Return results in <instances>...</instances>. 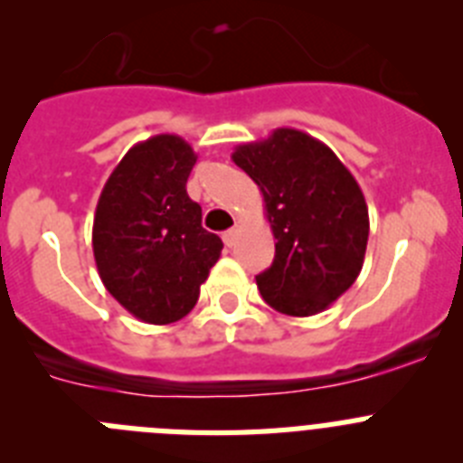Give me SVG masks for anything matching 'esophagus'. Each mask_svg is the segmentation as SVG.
I'll return each mask as SVG.
<instances>
[{
	"instance_id": "obj_1",
	"label": "esophagus",
	"mask_w": 463,
	"mask_h": 463,
	"mask_svg": "<svg viewBox=\"0 0 463 463\" xmlns=\"http://www.w3.org/2000/svg\"><path fill=\"white\" fill-rule=\"evenodd\" d=\"M236 236H239V232H236V229H229V232H224L222 234L224 245H227V248H232V245L236 243Z\"/></svg>"
}]
</instances>
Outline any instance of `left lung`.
<instances>
[{
	"label": "left lung",
	"instance_id": "obj_1",
	"mask_svg": "<svg viewBox=\"0 0 463 463\" xmlns=\"http://www.w3.org/2000/svg\"><path fill=\"white\" fill-rule=\"evenodd\" d=\"M232 159L260 187L276 239L273 264L257 276L261 298L292 317L322 313L362 271L369 241L362 187L329 146L292 127L241 143Z\"/></svg>",
	"mask_w": 463,
	"mask_h": 463
}]
</instances>
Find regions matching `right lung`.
Listing matches in <instances>:
<instances>
[{"instance_id":"obj_1","label":"right lung","mask_w":463,"mask_h":463,"mask_svg":"<svg viewBox=\"0 0 463 463\" xmlns=\"http://www.w3.org/2000/svg\"><path fill=\"white\" fill-rule=\"evenodd\" d=\"M196 155L185 138L157 134L127 150L101 190L92 250L104 288L148 325L185 317L220 260L222 241L202 227L187 196Z\"/></svg>"}]
</instances>
